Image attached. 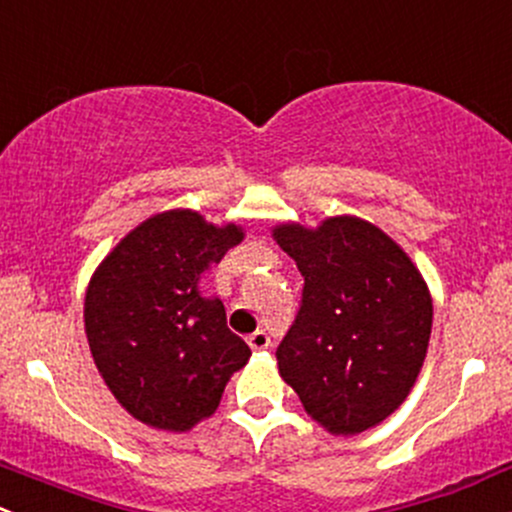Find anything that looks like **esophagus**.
Segmentation results:
<instances>
[{"label": "esophagus", "instance_id": "34e87169", "mask_svg": "<svg viewBox=\"0 0 512 512\" xmlns=\"http://www.w3.org/2000/svg\"><path fill=\"white\" fill-rule=\"evenodd\" d=\"M249 345H251V350H256V352L268 350V347H271V337H268L266 330H256L254 335H249Z\"/></svg>", "mask_w": 512, "mask_h": 512}]
</instances>
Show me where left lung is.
Listing matches in <instances>:
<instances>
[{"label": "left lung", "instance_id": "8db88e82", "mask_svg": "<svg viewBox=\"0 0 512 512\" xmlns=\"http://www.w3.org/2000/svg\"><path fill=\"white\" fill-rule=\"evenodd\" d=\"M273 239L305 278L278 372L330 434L372 429L402 407L424 365L434 318L426 281L365 219L330 217L318 229L288 221Z\"/></svg>", "mask_w": 512, "mask_h": 512}]
</instances>
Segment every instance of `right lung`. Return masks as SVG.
<instances>
[{"instance_id": "1", "label": "right lung", "mask_w": 512, "mask_h": 512, "mask_svg": "<svg viewBox=\"0 0 512 512\" xmlns=\"http://www.w3.org/2000/svg\"><path fill=\"white\" fill-rule=\"evenodd\" d=\"M241 239V226L170 209L135 226L93 273L83 305L93 362L142 424L189 431L217 412L229 377L249 362L224 303L197 286Z\"/></svg>"}]
</instances>
